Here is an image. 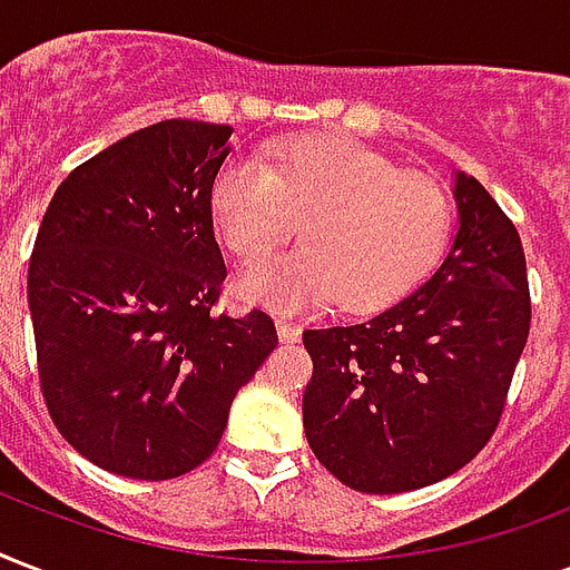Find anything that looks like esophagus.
Returning a JSON list of instances; mask_svg holds the SVG:
<instances>
[{
    "label": "esophagus",
    "mask_w": 570,
    "mask_h": 570,
    "mask_svg": "<svg viewBox=\"0 0 570 570\" xmlns=\"http://www.w3.org/2000/svg\"><path fill=\"white\" fill-rule=\"evenodd\" d=\"M275 325H277V337H281L284 343L298 341V334H302V328H298L295 323H289V320H277Z\"/></svg>",
    "instance_id": "esophagus-1"
}]
</instances>
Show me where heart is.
<instances>
[{
	"label": "heart",
	"mask_w": 570,
	"mask_h": 570,
	"mask_svg": "<svg viewBox=\"0 0 570 570\" xmlns=\"http://www.w3.org/2000/svg\"><path fill=\"white\" fill-rule=\"evenodd\" d=\"M208 212L242 263H263L304 217L295 254L247 272L238 293L277 311L337 302L371 314L401 302L451 236V199L421 173L394 167L346 137H304L266 158H229L208 188Z\"/></svg>",
	"instance_id": "b5f03b06"
}]
</instances>
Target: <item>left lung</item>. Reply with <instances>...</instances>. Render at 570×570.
<instances>
[{"label": "left lung", "mask_w": 570, "mask_h": 570, "mask_svg": "<svg viewBox=\"0 0 570 570\" xmlns=\"http://www.w3.org/2000/svg\"><path fill=\"white\" fill-rule=\"evenodd\" d=\"M460 227L428 284L358 325L307 328L304 436L346 488L406 493L463 469L505 410L527 346V256L511 217L466 173Z\"/></svg>", "instance_id": "obj_1"}]
</instances>
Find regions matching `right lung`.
Returning a JSON list of instances; mask_svg holds the SVG:
<instances>
[{
  "label": "right lung",
  "instance_id": "1",
  "mask_svg": "<svg viewBox=\"0 0 570 570\" xmlns=\"http://www.w3.org/2000/svg\"><path fill=\"white\" fill-rule=\"evenodd\" d=\"M229 125L167 119L68 173L29 259L50 419L95 466L140 481L197 469L236 391L277 346L272 316L215 314L227 277L208 188Z\"/></svg>",
  "mask_w": 570,
  "mask_h": 570
}]
</instances>
